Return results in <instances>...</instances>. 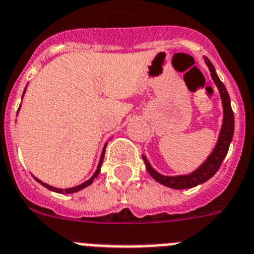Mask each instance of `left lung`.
<instances>
[{
    "label": "left lung",
    "mask_w": 254,
    "mask_h": 254,
    "mask_svg": "<svg viewBox=\"0 0 254 254\" xmlns=\"http://www.w3.org/2000/svg\"><path fill=\"white\" fill-rule=\"evenodd\" d=\"M204 61H206L209 71H211V76H212L215 84L217 85V88H219L220 96H221V100H222V107H224V121H222V127H221V131H220L219 140H217V143H216V147L213 148V151L211 152L208 158H207L203 164L200 165L195 171H193L191 174H188V175H179V176L161 175V174H158L157 171L151 166L148 160H147L144 156H142L149 175H151L156 182L165 185V187H169V188H173V189L193 188V187H197V185L202 184V183H206L207 180L211 179V178L217 173V170L220 169V166H221L222 161H224V158L226 157V154H228L231 140H233L234 112L233 110H231L230 97H229L228 90H226L225 85L222 84V81L220 80L217 74H216V70L215 67H213L212 64H211V61H209L207 57H204Z\"/></svg>",
    "instance_id": "1"
}]
</instances>
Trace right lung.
I'll list each match as a JSON object with an SVG mask.
<instances>
[{
	"instance_id": "1",
	"label": "right lung",
	"mask_w": 254,
	"mask_h": 254,
	"mask_svg": "<svg viewBox=\"0 0 254 254\" xmlns=\"http://www.w3.org/2000/svg\"><path fill=\"white\" fill-rule=\"evenodd\" d=\"M25 89H26V88H25ZM25 89H24V93H25ZM106 145H107V144H105V147H103L102 154H101V158H100V164H98V166H97L96 173L93 174V176H92V178H90L89 180H87V182H84V183H83V184H80V185H76V187H74V188H67V189H59V188H55V187H51V185L46 184V183L41 182V180H39V179H37V178H35V176H34V179L37 180V182H38V183H41V184L43 185V187H45V188L50 189V190H52V191H56V193H61V194H64V193H66V194L75 193V191H79V190H81V189L87 188L88 185H90V184H92V183L94 182V179H96L97 176H98V174H100V171H101V165H102L103 157H105Z\"/></svg>"
}]
</instances>
